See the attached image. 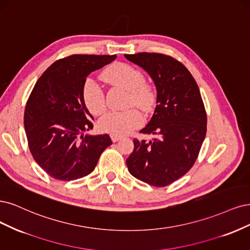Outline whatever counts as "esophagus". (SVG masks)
Listing matches in <instances>:
<instances>
[{
	"label": "esophagus",
	"mask_w": 250,
	"mask_h": 250,
	"mask_svg": "<svg viewBox=\"0 0 250 250\" xmlns=\"http://www.w3.org/2000/svg\"><path fill=\"white\" fill-rule=\"evenodd\" d=\"M111 139H112V141H113V142H117L118 140L122 139V137L117 136V135H111Z\"/></svg>",
	"instance_id": "1"
}]
</instances>
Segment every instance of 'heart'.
<instances>
[{"label":"heart","instance_id":"heart-1","mask_svg":"<svg viewBox=\"0 0 250 250\" xmlns=\"http://www.w3.org/2000/svg\"><path fill=\"white\" fill-rule=\"evenodd\" d=\"M102 78L104 81L125 88L127 90V104L149 111L154 106L156 94L152 87L144 82L143 74L132 65L125 63H113L103 71ZM83 100L92 114L103 113L104 104V93L100 86L91 80H87L83 87ZM142 123L140 112L136 109L124 111H111L100 120V127L104 132L112 135L123 136L132 132Z\"/></svg>","mask_w":250,"mask_h":250}]
</instances>
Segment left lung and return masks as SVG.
Returning a JSON list of instances; mask_svg holds the SVG:
<instances>
[{
    "mask_svg": "<svg viewBox=\"0 0 250 250\" xmlns=\"http://www.w3.org/2000/svg\"><path fill=\"white\" fill-rule=\"evenodd\" d=\"M125 57L146 70L157 89L154 115L140 131L154 138L134 139L126 166L136 179L164 187L195 163L207 133L204 102L190 71L170 56L138 53Z\"/></svg>",
    "mask_w": 250,
    "mask_h": 250,
    "instance_id": "8db88e82",
    "label": "left lung"
}]
</instances>
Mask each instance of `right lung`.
Masks as SVG:
<instances>
[{
    "instance_id": "add662e5",
    "label": "right lung",
    "mask_w": 250,
    "mask_h": 250,
    "mask_svg": "<svg viewBox=\"0 0 250 250\" xmlns=\"http://www.w3.org/2000/svg\"><path fill=\"white\" fill-rule=\"evenodd\" d=\"M116 55H71L54 62L38 79L26 104L23 125L36 163L52 178L74 181L91 173L112 144L93 128L83 100L86 78L116 59Z\"/></svg>"
}]
</instances>
